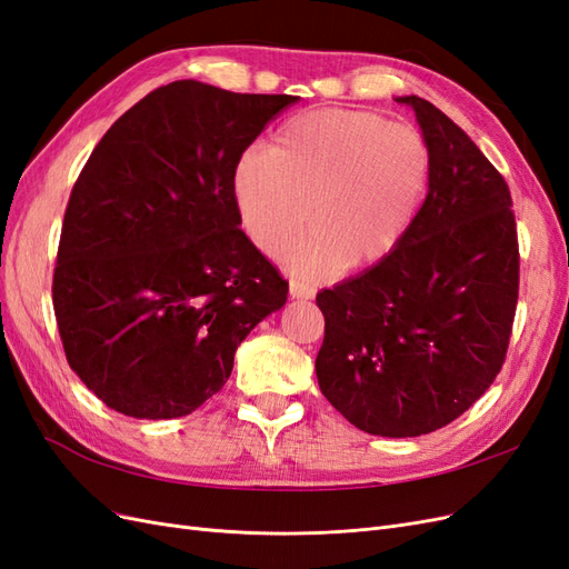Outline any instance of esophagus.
Segmentation results:
<instances>
[{
  "label": "esophagus",
  "instance_id": "obj_1",
  "mask_svg": "<svg viewBox=\"0 0 569 569\" xmlns=\"http://www.w3.org/2000/svg\"><path fill=\"white\" fill-rule=\"evenodd\" d=\"M289 295L291 299H301V301H311L316 297V289L311 284H303V282H297L291 280L289 282Z\"/></svg>",
  "mask_w": 569,
  "mask_h": 569
}]
</instances>
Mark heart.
<instances>
[{
	"instance_id": "heart-1",
	"label": "heart",
	"mask_w": 569,
	"mask_h": 569,
	"mask_svg": "<svg viewBox=\"0 0 569 569\" xmlns=\"http://www.w3.org/2000/svg\"><path fill=\"white\" fill-rule=\"evenodd\" d=\"M429 178L420 130L372 111L318 109L289 118L268 151L242 153L232 192L266 253L282 251L311 216L316 230L282 261L295 278L318 280L385 261L416 222Z\"/></svg>"
}]
</instances>
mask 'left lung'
<instances>
[{
  "mask_svg": "<svg viewBox=\"0 0 569 569\" xmlns=\"http://www.w3.org/2000/svg\"><path fill=\"white\" fill-rule=\"evenodd\" d=\"M432 178L416 222L385 261L316 303L320 391L377 437L453 422L501 372L520 287L518 230L503 176L453 120L416 94Z\"/></svg>",
  "mask_w": 569,
  "mask_h": 569,
  "instance_id": "left-lung-1",
  "label": "left lung"
}]
</instances>
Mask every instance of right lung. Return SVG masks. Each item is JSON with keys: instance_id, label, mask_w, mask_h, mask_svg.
Returning a JSON list of instances; mask_svg holds the SVG:
<instances>
[{"instance_id": "obj_1", "label": "right lung", "mask_w": 569, "mask_h": 569, "mask_svg": "<svg viewBox=\"0 0 569 569\" xmlns=\"http://www.w3.org/2000/svg\"><path fill=\"white\" fill-rule=\"evenodd\" d=\"M295 101L176 80L94 147L66 206L51 297L68 366L109 408L189 416L284 306L287 282L239 230L232 173Z\"/></svg>"}]
</instances>
